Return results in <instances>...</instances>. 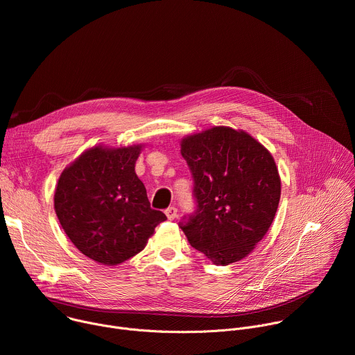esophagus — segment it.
Returning a JSON list of instances; mask_svg holds the SVG:
<instances>
[{
    "label": "esophagus",
    "instance_id": "34e87169",
    "mask_svg": "<svg viewBox=\"0 0 355 355\" xmlns=\"http://www.w3.org/2000/svg\"><path fill=\"white\" fill-rule=\"evenodd\" d=\"M166 215L168 218V220H174L177 218V208L175 207H170L166 209Z\"/></svg>",
    "mask_w": 355,
    "mask_h": 355
}]
</instances>
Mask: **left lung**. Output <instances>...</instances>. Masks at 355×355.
Instances as JSON below:
<instances>
[{
	"mask_svg": "<svg viewBox=\"0 0 355 355\" xmlns=\"http://www.w3.org/2000/svg\"><path fill=\"white\" fill-rule=\"evenodd\" d=\"M181 155L193 178L196 209L180 227L214 264L240 261L278 209L281 180L271 153L243 130L215 126L182 139Z\"/></svg>",
	"mask_w": 355,
	"mask_h": 355,
	"instance_id": "1",
	"label": "left lung"
}]
</instances>
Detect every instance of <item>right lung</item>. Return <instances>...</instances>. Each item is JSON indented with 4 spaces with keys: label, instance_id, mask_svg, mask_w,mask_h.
I'll return each mask as SVG.
<instances>
[{
    "label": "right lung",
    "instance_id": "1",
    "mask_svg": "<svg viewBox=\"0 0 355 355\" xmlns=\"http://www.w3.org/2000/svg\"><path fill=\"white\" fill-rule=\"evenodd\" d=\"M141 144L95 146L60 175L55 211L71 243L88 259L116 266L140 252L156 226L167 219L150 208L135 173Z\"/></svg>",
    "mask_w": 355,
    "mask_h": 355
}]
</instances>
